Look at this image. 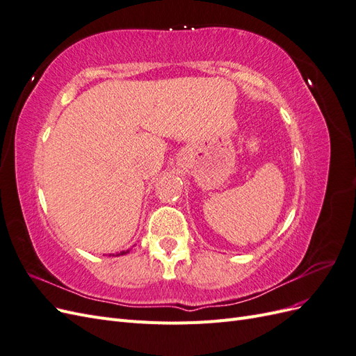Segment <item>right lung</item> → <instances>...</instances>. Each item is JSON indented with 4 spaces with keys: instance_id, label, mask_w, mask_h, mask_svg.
<instances>
[{
    "instance_id": "add662e5",
    "label": "right lung",
    "mask_w": 356,
    "mask_h": 356,
    "mask_svg": "<svg viewBox=\"0 0 356 356\" xmlns=\"http://www.w3.org/2000/svg\"><path fill=\"white\" fill-rule=\"evenodd\" d=\"M129 251H131V250H126V251H120V252H117V254H110V257L113 255V257H118V255H124V254H127Z\"/></svg>"
}]
</instances>
